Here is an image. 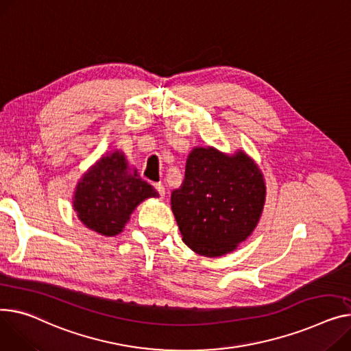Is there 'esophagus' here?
<instances>
[{"label":"esophagus","mask_w":351,"mask_h":351,"mask_svg":"<svg viewBox=\"0 0 351 351\" xmlns=\"http://www.w3.org/2000/svg\"><path fill=\"white\" fill-rule=\"evenodd\" d=\"M154 186H155V189H156V192L159 193V196H160V197L165 196V186H163V183H160V182H159V183H155Z\"/></svg>","instance_id":"34e87169"}]
</instances>
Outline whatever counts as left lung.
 I'll return each instance as SVG.
<instances>
[{
	"label": "left lung",
	"mask_w": 351,
	"mask_h": 351,
	"mask_svg": "<svg viewBox=\"0 0 351 351\" xmlns=\"http://www.w3.org/2000/svg\"><path fill=\"white\" fill-rule=\"evenodd\" d=\"M171 202L183 243L197 254L219 256L236 250L258 224L265 183L241 151L228 156L213 148H195Z\"/></svg>",
	"instance_id": "left-lung-1"
}]
</instances>
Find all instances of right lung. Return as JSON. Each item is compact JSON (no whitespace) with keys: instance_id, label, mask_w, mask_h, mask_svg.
I'll use <instances>...</instances> for the list:
<instances>
[{"instance_id":"right-lung-1","label":"right lung","mask_w":351,"mask_h":351,"mask_svg":"<svg viewBox=\"0 0 351 351\" xmlns=\"http://www.w3.org/2000/svg\"><path fill=\"white\" fill-rule=\"evenodd\" d=\"M158 192L134 171L121 152L103 156L80 179L73 207L82 223L101 236L112 237L123 231L134 208Z\"/></svg>"}]
</instances>
